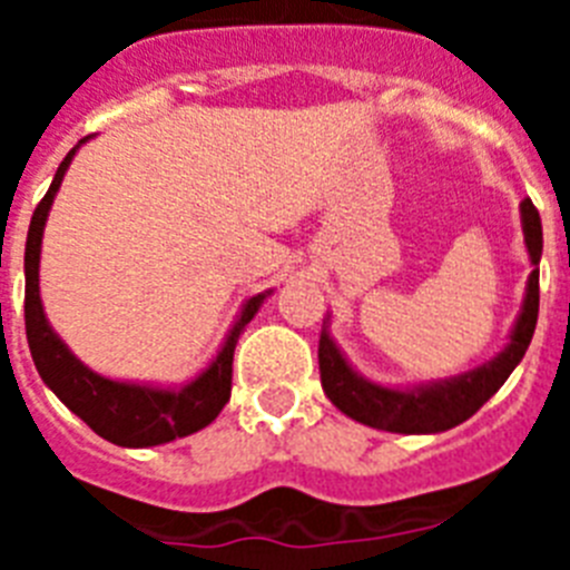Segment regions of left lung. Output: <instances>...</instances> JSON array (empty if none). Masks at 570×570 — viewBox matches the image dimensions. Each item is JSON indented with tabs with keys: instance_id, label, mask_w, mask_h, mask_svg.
<instances>
[{
	"instance_id": "8db88e82",
	"label": "left lung",
	"mask_w": 570,
	"mask_h": 570,
	"mask_svg": "<svg viewBox=\"0 0 570 570\" xmlns=\"http://www.w3.org/2000/svg\"><path fill=\"white\" fill-rule=\"evenodd\" d=\"M520 219L528 259L533 268L525 282L520 314L513 320L511 334L500 354H493L491 360L471 367L465 374L414 382V385H385V382L367 380L336 345L334 334H331V314L325 316L320 334L322 391L342 414L367 428H376V431H391V434H440V431L456 428L468 416L476 414L505 385L511 371L520 365L531 345L537 314H540L542 223L531 199H522Z\"/></svg>"
}]
</instances>
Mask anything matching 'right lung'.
<instances>
[{
  "mask_svg": "<svg viewBox=\"0 0 570 570\" xmlns=\"http://www.w3.org/2000/svg\"><path fill=\"white\" fill-rule=\"evenodd\" d=\"M88 139L90 136H85L70 148L48 194L30 219L28 242H24V334H28L30 356H33V365L45 385L102 440L122 448L165 445L179 436L203 431L219 416L225 402L230 400V371H234L230 365H234L236 342H239L242 331L248 328V322L259 314L262 302L274 294V288L242 302L239 314L225 334L219 351L210 356L208 365L194 380L183 382V385L110 380L85 365L48 322L42 294H39V259H42V236L50 205L62 188L73 156Z\"/></svg>",
  "mask_w": 570,
  "mask_h": 570,
  "instance_id": "obj_1",
  "label": "right lung"
}]
</instances>
